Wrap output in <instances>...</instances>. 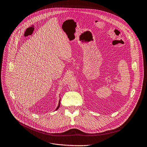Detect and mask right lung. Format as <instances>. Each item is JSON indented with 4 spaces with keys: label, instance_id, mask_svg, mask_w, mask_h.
Returning <instances> with one entry per match:
<instances>
[{
    "label": "right lung",
    "instance_id": "obj_1",
    "mask_svg": "<svg viewBox=\"0 0 147 147\" xmlns=\"http://www.w3.org/2000/svg\"><path fill=\"white\" fill-rule=\"evenodd\" d=\"M60 100H59V105H58V106H57V107L56 108V110H58L59 109V108L60 107Z\"/></svg>",
    "mask_w": 147,
    "mask_h": 147
}]
</instances>
